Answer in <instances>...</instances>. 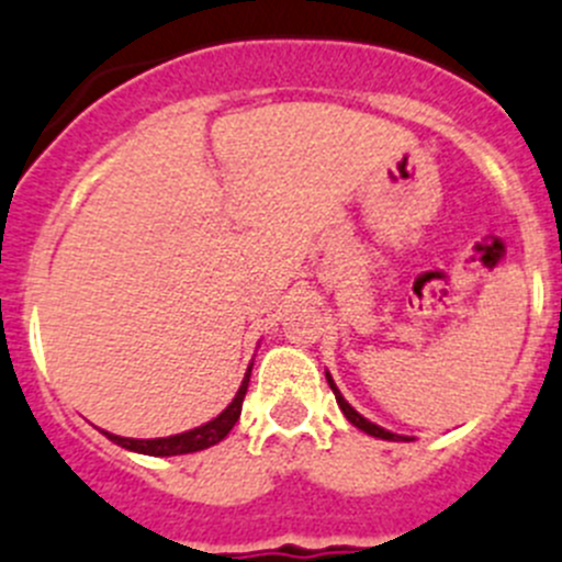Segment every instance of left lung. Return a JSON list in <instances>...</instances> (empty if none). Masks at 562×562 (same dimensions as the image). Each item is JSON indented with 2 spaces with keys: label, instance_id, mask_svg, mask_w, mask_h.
I'll return each mask as SVG.
<instances>
[{
  "label": "left lung",
  "instance_id": "obj_1",
  "mask_svg": "<svg viewBox=\"0 0 562 562\" xmlns=\"http://www.w3.org/2000/svg\"><path fill=\"white\" fill-rule=\"evenodd\" d=\"M327 375V383H330V389H333V394H336V403H338V408H341L344 412V417L350 419L352 426L356 428H361V431H367L369 437H378V439H389V442H401V439H406V437H401V434H392V431H386V428H381V426H375V423H369L367 417H361V414L356 412V408L350 406V403L344 401L341 397V392H338V386L336 383H333V378H330V372H325Z\"/></svg>",
  "mask_w": 562,
  "mask_h": 562
}]
</instances>
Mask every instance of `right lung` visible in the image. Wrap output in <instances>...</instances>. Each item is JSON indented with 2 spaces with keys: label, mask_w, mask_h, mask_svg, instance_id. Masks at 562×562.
Masks as SVG:
<instances>
[{
  "label": "right lung",
  "mask_w": 562,
  "mask_h": 562,
  "mask_svg": "<svg viewBox=\"0 0 562 562\" xmlns=\"http://www.w3.org/2000/svg\"><path fill=\"white\" fill-rule=\"evenodd\" d=\"M249 378H251V367L246 369L244 383H240V389H237L235 401H232L218 417L204 423V426L193 428V431L173 434V437H159V439H131V437H117V434H109V431L103 434L111 439V442H117L120 448H125V451L145 453V457H181V453L204 451V448H210V445H218L221 439L235 428L237 417H240V408H244Z\"/></svg>",
  "instance_id": "obj_1"
}]
</instances>
